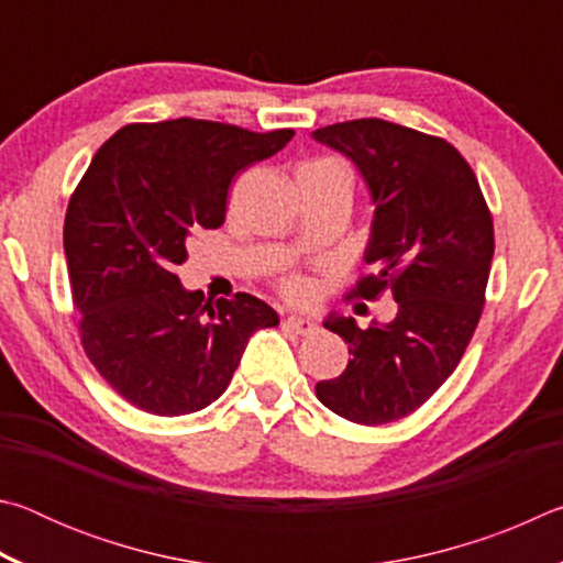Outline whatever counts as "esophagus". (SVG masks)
Listing matches in <instances>:
<instances>
[{
    "mask_svg": "<svg viewBox=\"0 0 563 563\" xmlns=\"http://www.w3.org/2000/svg\"><path fill=\"white\" fill-rule=\"evenodd\" d=\"M285 325L298 332V335H312V332H318L316 320L302 318V316H290L288 320H285Z\"/></svg>",
    "mask_w": 563,
    "mask_h": 563,
    "instance_id": "34e87169",
    "label": "esophagus"
}]
</instances>
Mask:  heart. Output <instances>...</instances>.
<instances>
[{
	"label": "heart",
	"mask_w": 563,
	"mask_h": 563,
	"mask_svg": "<svg viewBox=\"0 0 563 563\" xmlns=\"http://www.w3.org/2000/svg\"><path fill=\"white\" fill-rule=\"evenodd\" d=\"M330 168H342V166L332 158H318V161H308V164H302L298 168V174H305V170H330ZM342 170H345V168H342ZM278 288L283 292V298H288L292 302H305L310 298L312 285L302 273H285L283 278L278 280Z\"/></svg>",
	"instance_id": "b5f03b06"
}]
</instances>
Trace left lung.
<instances>
[{
    "label": "left lung",
    "instance_id": "8db88e82",
    "mask_svg": "<svg viewBox=\"0 0 563 563\" xmlns=\"http://www.w3.org/2000/svg\"><path fill=\"white\" fill-rule=\"evenodd\" d=\"M360 168L375 201L365 263L347 298L393 292L387 325L357 328L332 318L330 332L352 360L322 379V405L355 424L377 427L412 415L444 385L482 318L494 223L472 166L450 141L383 119H355L312 131Z\"/></svg>",
    "mask_w": 563,
    "mask_h": 563
}]
</instances>
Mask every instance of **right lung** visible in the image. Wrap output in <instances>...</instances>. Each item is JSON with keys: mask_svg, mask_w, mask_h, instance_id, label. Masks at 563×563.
Segmentation results:
<instances>
[{"mask_svg": "<svg viewBox=\"0 0 563 563\" xmlns=\"http://www.w3.org/2000/svg\"><path fill=\"white\" fill-rule=\"evenodd\" d=\"M233 123H129L93 156L64 218V253L91 365L133 407L180 417L216 402L247 338L278 312L247 292L206 300L176 275L198 228L225 221L231 180L292 139Z\"/></svg>", "mask_w": 563, "mask_h": 563, "instance_id": "add662e5", "label": "right lung"}]
</instances>
